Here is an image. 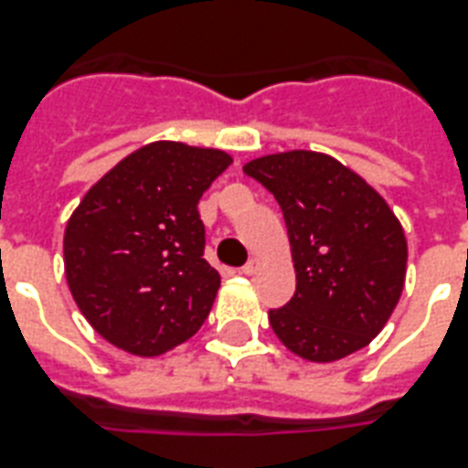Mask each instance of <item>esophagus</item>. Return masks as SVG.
Segmentation results:
<instances>
[{
    "mask_svg": "<svg viewBox=\"0 0 468 468\" xmlns=\"http://www.w3.org/2000/svg\"><path fill=\"white\" fill-rule=\"evenodd\" d=\"M260 264H262V262H260L257 257H252V260H250V262L245 264V267H242L240 271H242V274H248V277H250V274H255V271L260 270Z\"/></svg>",
    "mask_w": 468,
    "mask_h": 468,
    "instance_id": "34e87169",
    "label": "esophagus"
}]
</instances>
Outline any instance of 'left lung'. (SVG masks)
<instances>
[{"instance_id":"left-lung-1","label":"left lung","mask_w":468,"mask_h":468,"mask_svg":"<svg viewBox=\"0 0 468 468\" xmlns=\"http://www.w3.org/2000/svg\"><path fill=\"white\" fill-rule=\"evenodd\" d=\"M282 206L296 293L270 311L293 355L335 362L367 347L406 284L408 242L377 189L335 157L289 150L245 165Z\"/></svg>"}]
</instances>
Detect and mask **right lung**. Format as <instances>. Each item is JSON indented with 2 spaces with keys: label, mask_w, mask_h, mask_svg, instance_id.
<instances>
[{
  "label": "right lung",
  "mask_w": 468,
  "mask_h": 468,
  "mask_svg": "<svg viewBox=\"0 0 468 468\" xmlns=\"http://www.w3.org/2000/svg\"><path fill=\"white\" fill-rule=\"evenodd\" d=\"M230 162L223 150L157 141L84 194L65 228V277L104 340L157 356L204 325L220 274L204 260L197 206Z\"/></svg>",
  "instance_id": "right-lung-1"
}]
</instances>
